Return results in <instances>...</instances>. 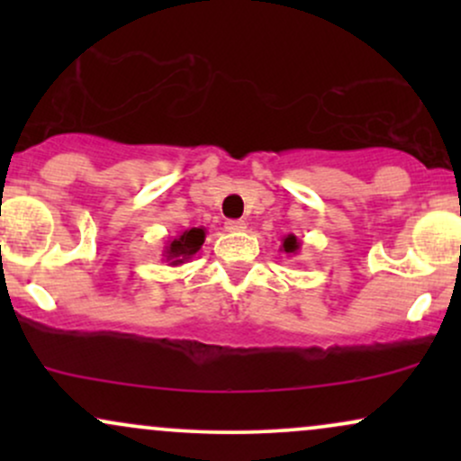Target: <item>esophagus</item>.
I'll return each instance as SVG.
<instances>
[{
	"mask_svg": "<svg viewBox=\"0 0 461 461\" xmlns=\"http://www.w3.org/2000/svg\"><path fill=\"white\" fill-rule=\"evenodd\" d=\"M225 230H227V231H245V230H247V223H245V221H240V219L227 221Z\"/></svg>",
	"mask_w": 461,
	"mask_h": 461,
	"instance_id": "1",
	"label": "esophagus"
}]
</instances>
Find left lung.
I'll return each instance as SVG.
<instances>
[{
    "mask_svg": "<svg viewBox=\"0 0 461 461\" xmlns=\"http://www.w3.org/2000/svg\"><path fill=\"white\" fill-rule=\"evenodd\" d=\"M299 249H301V240L297 236H294V234L284 236V240H282V251L284 253H288V256H297Z\"/></svg>",
    "mask_w": 461,
    "mask_h": 461,
    "instance_id": "obj_1",
    "label": "left lung"
}]
</instances>
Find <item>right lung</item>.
Masks as SVG:
<instances>
[{"label": "right lung", "instance_id": "add662e5", "mask_svg": "<svg viewBox=\"0 0 461 461\" xmlns=\"http://www.w3.org/2000/svg\"><path fill=\"white\" fill-rule=\"evenodd\" d=\"M203 227H190V230H184L182 234H177L176 238H168V240L164 242L162 260L168 262V267H182V264L193 260L194 253L199 251L201 245H203Z\"/></svg>", "mask_w": 461, "mask_h": 461}]
</instances>
